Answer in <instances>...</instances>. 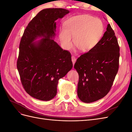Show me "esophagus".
<instances>
[{
    "label": "esophagus",
    "mask_w": 132,
    "mask_h": 132,
    "mask_svg": "<svg viewBox=\"0 0 132 132\" xmlns=\"http://www.w3.org/2000/svg\"><path fill=\"white\" fill-rule=\"evenodd\" d=\"M71 61H72V62H73V65H74L75 63V62H76V59H75V57H74V56L71 57Z\"/></svg>",
    "instance_id": "esophagus-1"
}]
</instances>
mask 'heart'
<instances>
[{
    "instance_id": "obj_1",
    "label": "heart",
    "mask_w": 132,
    "mask_h": 132,
    "mask_svg": "<svg viewBox=\"0 0 132 132\" xmlns=\"http://www.w3.org/2000/svg\"><path fill=\"white\" fill-rule=\"evenodd\" d=\"M59 32L63 49L69 50L75 46L82 52H87L96 46L102 36L104 26L100 19L89 15H76L64 22Z\"/></svg>"
}]
</instances>
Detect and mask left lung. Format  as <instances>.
Here are the masks:
<instances>
[{"label": "left lung", "instance_id": "obj_1", "mask_svg": "<svg viewBox=\"0 0 132 132\" xmlns=\"http://www.w3.org/2000/svg\"><path fill=\"white\" fill-rule=\"evenodd\" d=\"M119 47L110 24L97 45L75 63L79 76L77 94L85 103L96 101L109 93L119 67Z\"/></svg>", "mask_w": 132, "mask_h": 132}]
</instances>
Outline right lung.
I'll return each instance as SVG.
<instances>
[{
	"label": "right lung",
	"instance_id": "add662e5",
	"mask_svg": "<svg viewBox=\"0 0 132 132\" xmlns=\"http://www.w3.org/2000/svg\"><path fill=\"white\" fill-rule=\"evenodd\" d=\"M69 12L62 8L41 10L29 22L21 38L17 68L26 93L39 100L53 98L59 80L73 67L70 53L54 40L55 21Z\"/></svg>",
	"mask_w": 132,
	"mask_h": 132
}]
</instances>
